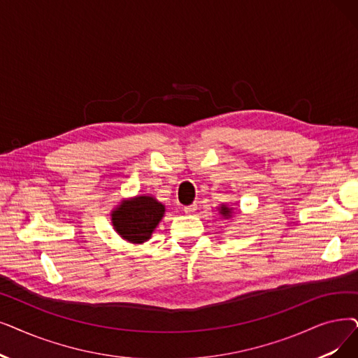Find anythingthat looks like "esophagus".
I'll list each match as a JSON object with an SVG mask.
<instances>
[{"instance_id": "1", "label": "esophagus", "mask_w": 358, "mask_h": 358, "mask_svg": "<svg viewBox=\"0 0 358 358\" xmlns=\"http://www.w3.org/2000/svg\"><path fill=\"white\" fill-rule=\"evenodd\" d=\"M196 210H197V205L196 203L189 205V206H184V213L185 215H193Z\"/></svg>"}]
</instances>
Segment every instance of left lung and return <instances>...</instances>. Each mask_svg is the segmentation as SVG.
I'll return each mask as SVG.
<instances>
[{
    "instance_id": "8db88e82",
    "label": "left lung",
    "mask_w": 358,
    "mask_h": 358,
    "mask_svg": "<svg viewBox=\"0 0 358 358\" xmlns=\"http://www.w3.org/2000/svg\"><path fill=\"white\" fill-rule=\"evenodd\" d=\"M217 212H220V215L222 216V220H231L232 215H234V208L222 203L221 206H217Z\"/></svg>"
}]
</instances>
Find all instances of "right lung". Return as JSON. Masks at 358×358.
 Returning <instances> with one entry per match:
<instances>
[{
  "label": "right lung",
  "instance_id": "obj_1",
  "mask_svg": "<svg viewBox=\"0 0 358 358\" xmlns=\"http://www.w3.org/2000/svg\"><path fill=\"white\" fill-rule=\"evenodd\" d=\"M165 205L150 194L122 199L111 210V224L117 234L131 244L146 243L164 217Z\"/></svg>",
  "mask_w": 358,
  "mask_h": 358
}]
</instances>
